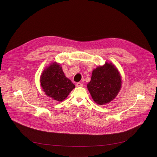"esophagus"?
<instances>
[{"instance_id": "1", "label": "esophagus", "mask_w": 157, "mask_h": 157, "mask_svg": "<svg viewBox=\"0 0 157 157\" xmlns=\"http://www.w3.org/2000/svg\"><path fill=\"white\" fill-rule=\"evenodd\" d=\"M76 86H77V87H82L83 86V84L80 82H78L76 83Z\"/></svg>"}]
</instances>
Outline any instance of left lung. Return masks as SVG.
<instances>
[{"mask_svg": "<svg viewBox=\"0 0 157 157\" xmlns=\"http://www.w3.org/2000/svg\"><path fill=\"white\" fill-rule=\"evenodd\" d=\"M122 85L121 76L115 66L105 63L93 70L87 89L94 101L104 105L113 101L118 94Z\"/></svg>", "mask_w": 157, "mask_h": 157, "instance_id": "obj_1", "label": "left lung"}]
</instances>
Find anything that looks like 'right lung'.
<instances>
[{
    "label": "right lung",
    "instance_id": "1",
    "mask_svg": "<svg viewBox=\"0 0 157 157\" xmlns=\"http://www.w3.org/2000/svg\"><path fill=\"white\" fill-rule=\"evenodd\" d=\"M40 83L46 95L57 101H63L75 87L71 81L65 76L61 66L56 62L43 71Z\"/></svg>",
    "mask_w": 157,
    "mask_h": 157
}]
</instances>
